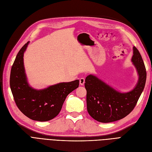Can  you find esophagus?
Wrapping results in <instances>:
<instances>
[{"label": "esophagus", "mask_w": 152, "mask_h": 152, "mask_svg": "<svg viewBox=\"0 0 152 152\" xmlns=\"http://www.w3.org/2000/svg\"><path fill=\"white\" fill-rule=\"evenodd\" d=\"M79 82H80V84L81 86H83V85H84V83H85V78H80Z\"/></svg>", "instance_id": "obj_1"}]
</instances>
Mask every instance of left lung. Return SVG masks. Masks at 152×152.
<instances>
[{"instance_id":"8db88e82","label":"left lung","mask_w":152,"mask_h":152,"mask_svg":"<svg viewBox=\"0 0 152 152\" xmlns=\"http://www.w3.org/2000/svg\"><path fill=\"white\" fill-rule=\"evenodd\" d=\"M132 61L137 70L139 79L134 89L129 92H119L94 75L86 77L87 111L96 121L106 123L121 119L137 105L145 86L146 72L142 57L135 46Z\"/></svg>"}]
</instances>
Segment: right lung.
Masks as SVG:
<instances>
[{
  "label": "right lung",
  "mask_w": 152,
  "mask_h": 152,
  "mask_svg": "<svg viewBox=\"0 0 152 152\" xmlns=\"http://www.w3.org/2000/svg\"><path fill=\"white\" fill-rule=\"evenodd\" d=\"M29 42L19 50L11 68L10 87L19 109L28 118L47 121L60 112L66 96L79 86V80L63 82L42 90L31 87L25 74L23 55Z\"/></svg>",
  "instance_id": "1"
}]
</instances>
